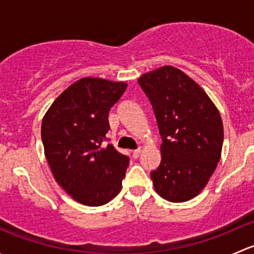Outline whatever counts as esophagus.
<instances>
[{
  "mask_svg": "<svg viewBox=\"0 0 254 254\" xmlns=\"http://www.w3.org/2000/svg\"><path fill=\"white\" fill-rule=\"evenodd\" d=\"M140 152H141V148H136V150L132 151V156H134V158H137L140 156Z\"/></svg>",
  "mask_w": 254,
  "mask_h": 254,
  "instance_id": "1",
  "label": "esophagus"
}]
</instances>
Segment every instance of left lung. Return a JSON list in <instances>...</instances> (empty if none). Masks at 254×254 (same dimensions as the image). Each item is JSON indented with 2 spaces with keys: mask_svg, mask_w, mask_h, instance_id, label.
Listing matches in <instances>:
<instances>
[{
  "mask_svg": "<svg viewBox=\"0 0 254 254\" xmlns=\"http://www.w3.org/2000/svg\"><path fill=\"white\" fill-rule=\"evenodd\" d=\"M139 84L155 113L161 163L150 173L156 191L172 203L198 195L220 161V113L196 82L173 66L142 75Z\"/></svg>",
  "mask_w": 254,
  "mask_h": 254,
  "instance_id": "left-lung-1",
  "label": "left lung"
}]
</instances>
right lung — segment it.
Wrapping results in <instances>:
<instances>
[{"mask_svg":"<svg viewBox=\"0 0 254 254\" xmlns=\"http://www.w3.org/2000/svg\"><path fill=\"white\" fill-rule=\"evenodd\" d=\"M124 82L86 77L55 99L42 123L45 157L56 182L76 201L101 206L122 189L129 157L106 134L109 111L127 89Z\"/></svg>","mask_w":254,"mask_h":254,"instance_id":"add662e5","label":"right lung"}]
</instances>
